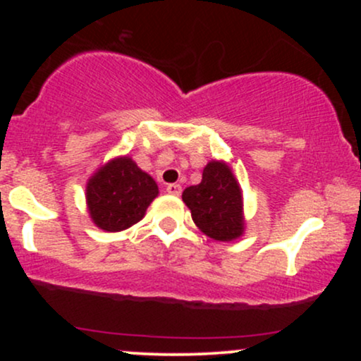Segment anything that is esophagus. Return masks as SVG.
Segmentation results:
<instances>
[{
	"instance_id": "esophagus-1",
	"label": "esophagus",
	"mask_w": 361,
	"mask_h": 361,
	"mask_svg": "<svg viewBox=\"0 0 361 361\" xmlns=\"http://www.w3.org/2000/svg\"><path fill=\"white\" fill-rule=\"evenodd\" d=\"M166 192L169 193V195H180L181 193V185H178V183H169L168 186H166Z\"/></svg>"
}]
</instances>
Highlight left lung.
<instances>
[{
  "instance_id": "obj_1",
  "label": "left lung",
  "mask_w": 361,
  "mask_h": 361,
  "mask_svg": "<svg viewBox=\"0 0 361 361\" xmlns=\"http://www.w3.org/2000/svg\"><path fill=\"white\" fill-rule=\"evenodd\" d=\"M193 222L214 241L229 243L244 233L243 193L233 169L224 161H210L202 181L181 195Z\"/></svg>"
}]
</instances>
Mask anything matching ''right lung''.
Segmentation results:
<instances>
[{
  "label": "right lung",
  "instance_id": "obj_1",
  "mask_svg": "<svg viewBox=\"0 0 361 361\" xmlns=\"http://www.w3.org/2000/svg\"><path fill=\"white\" fill-rule=\"evenodd\" d=\"M159 193L156 181L132 157L120 156L98 169L86 185L91 221L106 233L137 224Z\"/></svg>",
  "mask_w": 361,
  "mask_h": 361
}]
</instances>
